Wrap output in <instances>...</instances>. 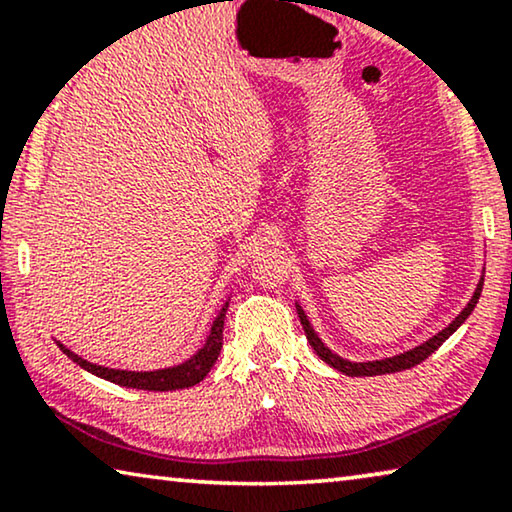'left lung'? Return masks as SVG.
<instances>
[{
  "mask_svg": "<svg viewBox=\"0 0 512 512\" xmlns=\"http://www.w3.org/2000/svg\"><path fill=\"white\" fill-rule=\"evenodd\" d=\"M480 292H482V278H480L478 287H475V292H473V297H471V301H469V306H466L464 311L459 313L457 318L452 320L450 325L445 327L443 331H438V334H436L434 338H429L427 343L417 345V348L403 352V355L387 357V359H376V362H348V359L334 355V352H331V350L327 348V345L320 341L318 334H315L313 327H311V322H308L306 313L301 311L299 306H297V313H299L301 327H304V331H306L308 343H311V348H313L315 352H318V357L322 359V362H327L329 366H334L336 371L345 373V376H359V378H362V376H383V373H394V371H403V369H413V366L424 362V359H427V357L431 355V352H436L438 348H441V345H443L445 341H448V338L459 329V325H462V322L473 313V308H475V304H478V299H480Z\"/></svg>",
  "mask_w": 512,
  "mask_h": 512,
  "instance_id": "obj_1",
  "label": "left lung"
}]
</instances>
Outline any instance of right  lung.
<instances>
[{
    "mask_svg": "<svg viewBox=\"0 0 512 512\" xmlns=\"http://www.w3.org/2000/svg\"><path fill=\"white\" fill-rule=\"evenodd\" d=\"M227 306H222V311L215 318L211 334H208L204 348H201L192 359H187L185 364L171 366V369H160V371H120V369H106V366L92 364L88 359L78 357L69 348H64L62 343H57L62 348L64 355L74 359L78 366H83L85 371L95 373V376L111 380L115 385L122 387H134V390H148V392H171V390H185V387H192L201 383L211 371V366L218 359L222 350V329H225V313Z\"/></svg>",
    "mask_w": 512,
    "mask_h": 512,
    "instance_id": "right-lung-1",
    "label": "right lung"
}]
</instances>
